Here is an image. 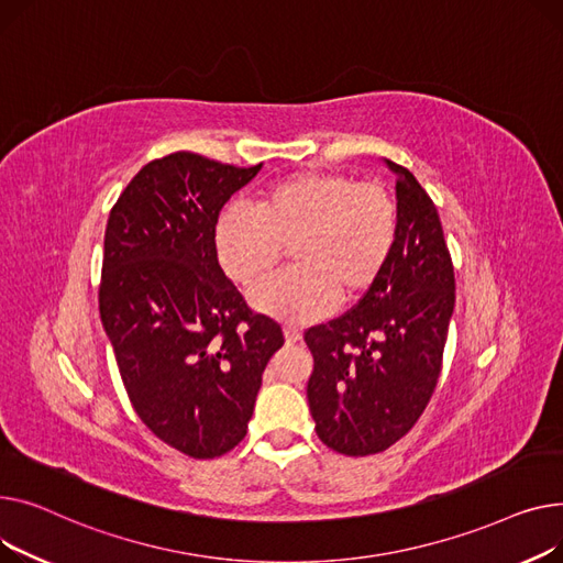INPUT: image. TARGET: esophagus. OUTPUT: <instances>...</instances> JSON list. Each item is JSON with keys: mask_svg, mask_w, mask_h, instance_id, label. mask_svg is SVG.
<instances>
[{"mask_svg": "<svg viewBox=\"0 0 563 563\" xmlns=\"http://www.w3.org/2000/svg\"><path fill=\"white\" fill-rule=\"evenodd\" d=\"M284 336H286V343H297L302 339V332L297 327H292V324H288L286 329H284Z\"/></svg>", "mask_w": 563, "mask_h": 563, "instance_id": "1", "label": "esophagus"}]
</instances>
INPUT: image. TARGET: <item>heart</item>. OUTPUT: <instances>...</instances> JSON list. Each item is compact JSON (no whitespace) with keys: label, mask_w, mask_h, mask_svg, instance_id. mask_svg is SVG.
<instances>
[{"label":"heart","mask_w":563,"mask_h":563,"mask_svg":"<svg viewBox=\"0 0 563 563\" xmlns=\"http://www.w3.org/2000/svg\"><path fill=\"white\" fill-rule=\"evenodd\" d=\"M398 231V205L384 184L320 170L273 184L258 197L256 213L224 209L213 245L222 271L241 286L271 273L284 247H292L295 271L256 284L250 300L279 320L311 322L379 284Z\"/></svg>","instance_id":"1"}]
</instances>
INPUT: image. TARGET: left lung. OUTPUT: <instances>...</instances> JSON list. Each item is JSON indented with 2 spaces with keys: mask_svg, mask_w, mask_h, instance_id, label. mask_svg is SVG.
<instances>
[{
  "mask_svg": "<svg viewBox=\"0 0 563 563\" xmlns=\"http://www.w3.org/2000/svg\"><path fill=\"white\" fill-rule=\"evenodd\" d=\"M400 231L379 284L358 305L305 332L318 439L341 454H377L400 441L437 388L454 309V268L432 197L402 165Z\"/></svg>",
  "mask_w": 563,
  "mask_h": 563,
  "instance_id": "1",
  "label": "left lung"
}]
</instances>
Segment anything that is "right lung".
<instances>
[{"label":"right lung","mask_w":563,"mask_h":563,"mask_svg":"<svg viewBox=\"0 0 563 563\" xmlns=\"http://www.w3.org/2000/svg\"><path fill=\"white\" fill-rule=\"evenodd\" d=\"M252 168L175 152L143 165L111 209L99 316L129 402L150 432L192 459L234 450L261 375L284 345L218 263L213 229Z\"/></svg>","instance_id":"add662e5"}]
</instances>
